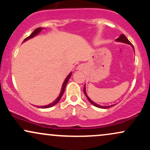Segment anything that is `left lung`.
Returning <instances> with one entry per match:
<instances>
[{
    "label": "left lung",
    "mask_w": 150,
    "mask_h": 150,
    "mask_svg": "<svg viewBox=\"0 0 150 150\" xmlns=\"http://www.w3.org/2000/svg\"><path fill=\"white\" fill-rule=\"evenodd\" d=\"M116 42H123V43H125V44H129V45H130V46H132V45L131 43H130V41H129L128 39H127L126 37H125V36L124 35V34H121V35L119 36V37H118V39H116ZM132 48H133V49H134V47H133V46H132ZM134 51H135V50H134ZM84 93H85V96H86V97H87V99H88L89 102H90L91 104H92L94 105V106H96V107L101 108H110V107H111V106H114V105H111V106H101V105H99V104H96L95 102H94V101L91 100V99H89V98L88 96H87V92H86L85 85V87H84Z\"/></svg>",
    "instance_id": "obj_1"
}]
</instances>
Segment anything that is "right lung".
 Here are the masks:
<instances>
[{
	"mask_svg": "<svg viewBox=\"0 0 150 150\" xmlns=\"http://www.w3.org/2000/svg\"><path fill=\"white\" fill-rule=\"evenodd\" d=\"M43 29H44V28H43V27H39V28H37V29H36V30H34V32H32V33L28 37H27L25 39V40H24V42H26V41L29 40V39H32V38L36 37V36H37L38 34L40 33V32L43 30ZM71 74H72V73H70L69 75H68V76H67L66 78H65V80H64V82H63V85H62L61 91V92H60L59 96H58V97H57V99H56V100H55L54 101H53V102L51 103V104H48V105H46V106H37V107L42 108H47L52 107V106H55V105L57 104L58 101H60V99H61V98L62 97V96H63V93H64V91H65V86H66L67 83H68V80H69L70 76H71Z\"/></svg>",
	"mask_w": 150,
	"mask_h": 150,
	"instance_id": "add662e5",
	"label": "right lung"
}]
</instances>
